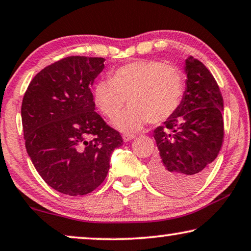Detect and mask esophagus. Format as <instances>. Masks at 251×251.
<instances>
[{
  "instance_id": "obj_1",
  "label": "esophagus",
  "mask_w": 251,
  "mask_h": 251,
  "mask_svg": "<svg viewBox=\"0 0 251 251\" xmlns=\"http://www.w3.org/2000/svg\"><path fill=\"white\" fill-rule=\"evenodd\" d=\"M134 137H135V135H134V134H129V133H125V134H123V139H124L125 142H128V141L133 140Z\"/></svg>"
}]
</instances>
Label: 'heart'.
I'll return each instance as SVG.
<instances>
[{"instance_id": "obj_1", "label": "heart", "mask_w": 251, "mask_h": 251, "mask_svg": "<svg viewBox=\"0 0 251 251\" xmlns=\"http://www.w3.org/2000/svg\"><path fill=\"white\" fill-rule=\"evenodd\" d=\"M184 92L181 69L156 60H137L118 67L110 80H99L93 87L97 108L114 119L124 108L130 107L115 121L122 130H136L148 121L161 123L177 110Z\"/></svg>"}]
</instances>
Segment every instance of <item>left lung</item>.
<instances>
[{
	"label": "left lung",
	"instance_id": "1",
	"mask_svg": "<svg viewBox=\"0 0 251 251\" xmlns=\"http://www.w3.org/2000/svg\"><path fill=\"white\" fill-rule=\"evenodd\" d=\"M186 90L175 114L153 130L159 154L151 178L162 191L184 196L200 186L224 141L220 86L198 59L185 60Z\"/></svg>",
	"mask_w": 251,
	"mask_h": 251
}]
</instances>
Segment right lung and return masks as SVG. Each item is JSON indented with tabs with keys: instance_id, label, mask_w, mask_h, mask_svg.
<instances>
[{
	"instance_id": "obj_1",
	"label": "right lung",
	"mask_w": 251,
	"mask_h": 251,
	"mask_svg": "<svg viewBox=\"0 0 251 251\" xmlns=\"http://www.w3.org/2000/svg\"><path fill=\"white\" fill-rule=\"evenodd\" d=\"M103 58L72 55L42 69L21 104L27 153L48 185L84 196L104 181L110 156L123 144L118 130L94 111L91 86Z\"/></svg>"
}]
</instances>
